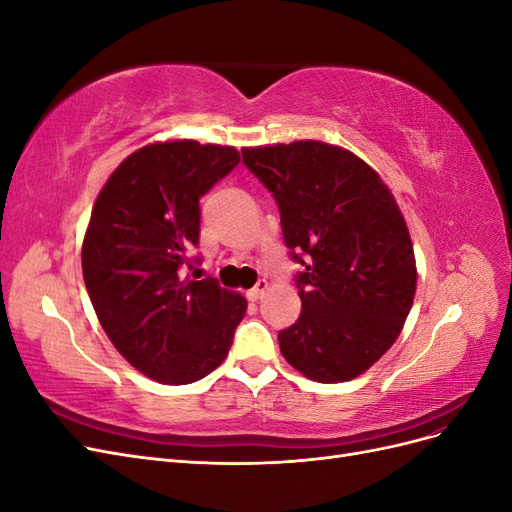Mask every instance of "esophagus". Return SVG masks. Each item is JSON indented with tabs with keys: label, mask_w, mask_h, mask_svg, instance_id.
<instances>
[{
	"label": "esophagus",
	"mask_w": 512,
	"mask_h": 512,
	"mask_svg": "<svg viewBox=\"0 0 512 512\" xmlns=\"http://www.w3.org/2000/svg\"><path fill=\"white\" fill-rule=\"evenodd\" d=\"M267 288H269V282H267V280H258L254 288L247 290V299H250V301H258V299L262 297V294L267 292Z\"/></svg>",
	"instance_id": "34e87169"
}]
</instances>
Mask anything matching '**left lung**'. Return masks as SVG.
<instances>
[{
    "instance_id": "8db88e82",
    "label": "left lung",
    "mask_w": 512,
    "mask_h": 512,
    "mask_svg": "<svg viewBox=\"0 0 512 512\" xmlns=\"http://www.w3.org/2000/svg\"><path fill=\"white\" fill-rule=\"evenodd\" d=\"M280 209L301 316L280 331L284 359L316 382H346L393 346L416 265L393 194L354 153L318 141L243 149Z\"/></svg>"
}]
</instances>
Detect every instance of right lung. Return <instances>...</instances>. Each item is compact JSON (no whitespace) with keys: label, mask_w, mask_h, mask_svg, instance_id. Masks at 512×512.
<instances>
[{"label":"right lung","mask_w":512,"mask_h":512,"mask_svg":"<svg viewBox=\"0 0 512 512\" xmlns=\"http://www.w3.org/2000/svg\"><path fill=\"white\" fill-rule=\"evenodd\" d=\"M239 164L235 147L156 143L123 160L102 188L83 241V277L102 329L132 367L190 384L218 367L247 301L200 262V198Z\"/></svg>","instance_id":"add662e5"}]
</instances>
